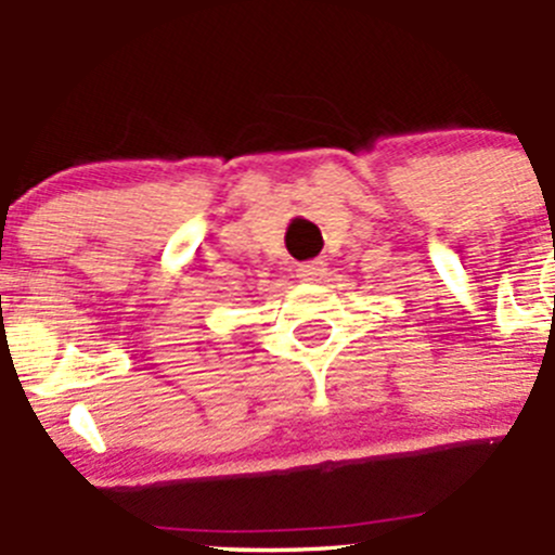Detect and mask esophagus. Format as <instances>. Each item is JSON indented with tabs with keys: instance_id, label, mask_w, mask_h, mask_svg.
<instances>
[{
	"instance_id": "esophagus-1",
	"label": "esophagus",
	"mask_w": 555,
	"mask_h": 555,
	"mask_svg": "<svg viewBox=\"0 0 555 555\" xmlns=\"http://www.w3.org/2000/svg\"><path fill=\"white\" fill-rule=\"evenodd\" d=\"M327 273V266H324L322 260H311V262H304V266H298V279L300 282H319V279Z\"/></svg>"
}]
</instances>
